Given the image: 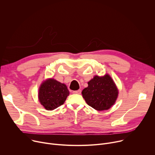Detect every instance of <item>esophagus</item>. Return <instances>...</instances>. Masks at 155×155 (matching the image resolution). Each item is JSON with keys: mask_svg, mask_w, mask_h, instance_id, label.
<instances>
[{"mask_svg": "<svg viewBox=\"0 0 155 155\" xmlns=\"http://www.w3.org/2000/svg\"><path fill=\"white\" fill-rule=\"evenodd\" d=\"M73 94H81V90H78V91H73Z\"/></svg>", "mask_w": 155, "mask_h": 155, "instance_id": "esophagus-1", "label": "esophagus"}]
</instances>
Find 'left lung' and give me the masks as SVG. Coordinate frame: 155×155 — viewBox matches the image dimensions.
<instances>
[{
  "mask_svg": "<svg viewBox=\"0 0 155 155\" xmlns=\"http://www.w3.org/2000/svg\"><path fill=\"white\" fill-rule=\"evenodd\" d=\"M82 95L88 105L101 111L110 108L116 101L118 91L111 78L106 74L103 77L94 76L88 82Z\"/></svg>",
  "mask_w": 155,
  "mask_h": 155,
  "instance_id": "1",
  "label": "left lung"
}]
</instances>
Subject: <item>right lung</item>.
Listing matches in <instances>:
<instances>
[{"label": "right lung", "instance_id": "obj_1", "mask_svg": "<svg viewBox=\"0 0 155 155\" xmlns=\"http://www.w3.org/2000/svg\"><path fill=\"white\" fill-rule=\"evenodd\" d=\"M69 94L65 84L54 79H49L41 84L39 99L46 110H53L64 104Z\"/></svg>", "mask_w": 155, "mask_h": 155}]
</instances>
